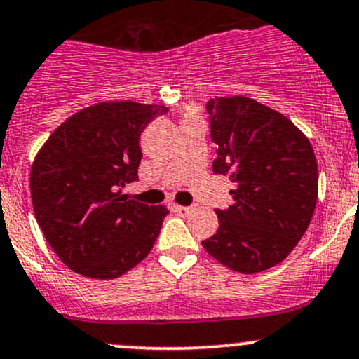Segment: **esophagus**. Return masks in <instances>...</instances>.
Segmentation results:
<instances>
[{"label": "esophagus", "instance_id": "34e87169", "mask_svg": "<svg viewBox=\"0 0 359 359\" xmlns=\"http://www.w3.org/2000/svg\"><path fill=\"white\" fill-rule=\"evenodd\" d=\"M173 211H175L179 216H187L192 210L187 206H179V204H175V206H173Z\"/></svg>", "mask_w": 359, "mask_h": 359}]
</instances>
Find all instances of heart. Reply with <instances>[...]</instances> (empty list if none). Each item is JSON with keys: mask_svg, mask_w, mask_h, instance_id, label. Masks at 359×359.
Wrapping results in <instances>:
<instances>
[{"mask_svg": "<svg viewBox=\"0 0 359 359\" xmlns=\"http://www.w3.org/2000/svg\"><path fill=\"white\" fill-rule=\"evenodd\" d=\"M187 117H196L194 112H187Z\"/></svg>", "mask_w": 359, "mask_h": 359, "instance_id": "1", "label": "heart"}]
</instances>
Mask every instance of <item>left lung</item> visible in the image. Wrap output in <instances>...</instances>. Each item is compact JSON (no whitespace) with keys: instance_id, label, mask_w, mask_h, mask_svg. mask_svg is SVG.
<instances>
[{"instance_id":"8db88e82","label":"left lung","mask_w":359,"mask_h":359,"mask_svg":"<svg viewBox=\"0 0 359 359\" xmlns=\"http://www.w3.org/2000/svg\"><path fill=\"white\" fill-rule=\"evenodd\" d=\"M206 110L218 144L212 172L233 182V204L215 210L218 230L201 243L235 273H262L288 257L312 219L313 148L288 117L252 98L215 97Z\"/></svg>"}]
</instances>
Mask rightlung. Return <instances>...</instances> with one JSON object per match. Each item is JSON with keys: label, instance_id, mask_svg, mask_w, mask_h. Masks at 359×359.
<instances>
[{"label": "right lung", "instance_id": "right-lung-1", "mask_svg": "<svg viewBox=\"0 0 359 359\" xmlns=\"http://www.w3.org/2000/svg\"><path fill=\"white\" fill-rule=\"evenodd\" d=\"M167 112L165 105L100 102L62 122L35 156V219L74 273L119 278L153 249L167 208L128 199L121 189L137 180L143 129Z\"/></svg>", "mask_w": 359, "mask_h": 359}]
</instances>
